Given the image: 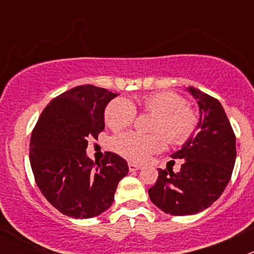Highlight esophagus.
I'll use <instances>...</instances> for the list:
<instances>
[{
    "label": "esophagus",
    "mask_w": 254,
    "mask_h": 254,
    "mask_svg": "<svg viewBox=\"0 0 254 254\" xmlns=\"http://www.w3.org/2000/svg\"><path fill=\"white\" fill-rule=\"evenodd\" d=\"M128 169L131 170V172H136V170H140L141 167H140V165H137V164L128 163Z\"/></svg>",
    "instance_id": "obj_1"
}]
</instances>
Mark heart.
<instances>
[{
  "label": "heart",
  "mask_w": 254,
  "mask_h": 254,
  "mask_svg": "<svg viewBox=\"0 0 254 254\" xmlns=\"http://www.w3.org/2000/svg\"><path fill=\"white\" fill-rule=\"evenodd\" d=\"M141 107L147 113L156 116L152 131L154 134H140L136 132L118 134L112 141V146L118 154L136 163H143L154 152L165 146V138L173 145H181L190 138L196 127V116L186 105L185 99L169 91L154 93L143 96ZM136 118V107L126 98H117L108 104L104 120L113 131L127 128ZM164 133V135H161ZM166 137L164 138L163 136Z\"/></svg>",
  "instance_id": "b5f03b06"
}]
</instances>
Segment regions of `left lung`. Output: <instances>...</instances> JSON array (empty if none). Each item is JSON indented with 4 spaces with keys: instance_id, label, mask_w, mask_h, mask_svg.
<instances>
[{
    "instance_id": "left-lung-1",
    "label": "left lung",
    "mask_w": 254,
    "mask_h": 254,
    "mask_svg": "<svg viewBox=\"0 0 254 254\" xmlns=\"http://www.w3.org/2000/svg\"><path fill=\"white\" fill-rule=\"evenodd\" d=\"M186 90L198 105L199 118L190 137L172 155L183 164L178 173L159 169L149 190L155 206L174 216L198 214L221 196L234 169L237 147L223 105L196 87Z\"/></svg>"
}]
</instances>
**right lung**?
I'll use <instances>...</instances> for the list:
<instances>
[{
	"label": "right lung",
	"mask_w": 254,
	"mask_h": 254,
	"mask_svg": "<svg viewBox=\"0 0 254 254\" xmlns=\"http://www.w3.org/2000/svg\"><path fill=\"white\" fill-rule=\"evenodd\" d=\"M117 95L93 85L73 87L49 102L33 129L29 159L37 186L66 216H99L128 174V164L120 155L107 152L102 163L86 155L87 140L104 129L105 108Z\"/></svg>",
	"instance_id": "add662e5"
}]
</instances>
